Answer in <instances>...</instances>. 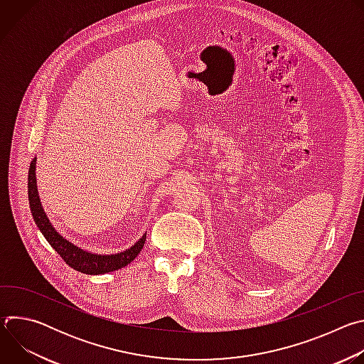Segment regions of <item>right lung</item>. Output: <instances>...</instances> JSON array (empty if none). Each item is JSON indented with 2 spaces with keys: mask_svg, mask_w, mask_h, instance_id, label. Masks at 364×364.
Listing matches in <instances>:
<instances>
[{
  "mask_svg": "<svg viewBox=\"0 0 364 364\" xmlns=\"http://www.w3.org/2000/svg\"><path fill=\"white\" fill-rule=\"evenodd\" d=\"M36 161L34 159L30 164L28 170V203H30V210L33 215V219L38 228V230L43 233L46 240L50 243L60 256L63 261L73 269L87 274V275H100V274H108L114 272L117 269H121L131 264L134 259L138 256L141 249L144 247L146 233L142 235V237L134 243L129 249L114 253V255H99L89 250H85L75 245L73 242L68 240L65 236H62L53 223L50 222L47 218L37 190V180H36Z\"/></svg>",
  "mask_w": 364,
  "mask_h": 364,
  "instance_id": "right-lung-1",
  "label": "right lung"
}]
</instances>
